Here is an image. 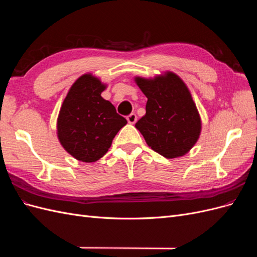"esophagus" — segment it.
<instances>
[{"instance_id": "esophagus-1", "label": "esophagus", "mask_w": 257, "mask_h": 257, "mask_svg": "<svg viewBox=\"0 0 257 257\" xmlns=\"http://www.w3.org/2000/svg\"><path fill=\"white\" fill-rule=\"evenodd\" d=\"M126 119H127V122H128L130 124H134V123H136V121H137V115H136L135 113H131L130 115L126 116Z\"/></svg>"}]
</instances>
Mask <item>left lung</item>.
I'll return each mask as SVG.
<instances>
[{
  "label": "left lung",
  "instance_id": "1",
  "mask_svg": "<svg viewBox=\"0 0 257 257\" xmlns=\"http://www.w3.org/2000/svg\"><path fill=\"white\" fill-rule=\"evenodd\" d=\"M134 80L148 98L146 114L135 127L147 145L164 158L183 157L201 132L200 115L189 88L170 71L153 78L136 76Z\"/></svg>",
  "mask_w": 257,
  "mask_h": 257
}]
</instances>
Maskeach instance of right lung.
<instances>
[{"label":"right lung","instance_id":"1","mask_svg":"<svg viewBox=\"0 0 257 257\" xmlns=\"http://www.w3.org/2000/svg\"><path fill=\"white\" fill-rule=\"evenodd\" d=\"M107 84L91 73L81 75L60 108L57 135L61 146L80 162L103 158L116 133L127 123L114 106L102 97Z\"/></svg>","mask_w":257,"mask_h":257}]
</instances>
